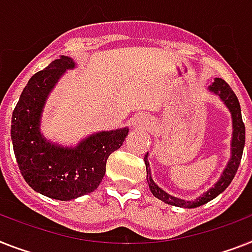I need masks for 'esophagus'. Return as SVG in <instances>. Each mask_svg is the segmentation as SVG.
<instances>
[{"label":"esophagus","mask_w":252,"mask_h":252,"mask_svg":"<svg viewBox=\"0 0 252 252\" xmlns=\"http://www.w3.org/2000/svg\"><path fill=\"white\" fill-rule=\"evenodd\" d=\"M130 124L133 128H145L150 124V118L146 115H137L133 118Z\"/></svg>","instance_id":"esophagus-1"}]
</instances>
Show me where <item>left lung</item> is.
I'll list each match as a JSON object with an SVG mask.
<instances>
[{
  "mask_svg": "<svg viewBox=\"0 0 252 252\" xmlns=\"http://www.w3.org/2000/svg\"><path fill=\"white\" fill-rule=\"evenodd\" d=\"M208 91L216 94L218 97H220L224 105L228 107V110L232 114V123H233V137H232V157L229 159L228 164H226L224 172H222L221 177L219 179V181L211 188L207 190L206 193L195 200H185L176 198L173 195H169L168 193H165L164 190L160 189L157 184L153 181L150 173V165H149V153L145 155V164H146V173H147V184L150 188L151 193L154 197L158 199L163 200L164 203L172 204L176 207H184V208H195L199 207L202 204H206L207 202L216 198L220 193H222L224 190L230 185L232 180L234 179V176L237 173V169L239 167L241 159H242L243 147H245V124L242 122V114H241V106H239L238 98L232 91V88L229 87L228 84L222 79H215L214 83L208 87Z\"/></svg>",
  "mask_w": 252,
  "mask_h": 252,
  "instance_id": "8db88e82",
  "label": "left lung"
}]
</instances>
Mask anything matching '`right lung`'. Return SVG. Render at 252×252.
Segmentation results:
<instances>
[{
	"mask_svg": "<svg viewBox=\"0 0 252 252\" xmlns=\"http://www.w3.org/2000/svg\"><path fill=\"white\" fill-rule=\"evenodd\" d=\"M75 62L62 55L34 73L23 89L11 118V140L20 173L33 190L58 200L92 193L101 184L106 161L123 145L129 129L98 132L77 146L53 144L41 134V115L48 95Z\"/></svg>",
	"mask_w": 252,
	"mask_h": 252,
	"instance_id": "add662e5",
	"label": "right lung"
}]
</instances>
